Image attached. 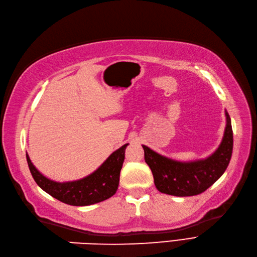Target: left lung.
<instances>
[{"label":"left lung","mask_w":257,"mask_h":257,"mask_svg":"<svg viewBox=\"0 0 257 257\" xmlns=\"http://www.w3.org/2000/svg\"><path fill=\"white\" fill-rule=\"evenodd\" d=\"M226 116L227 126L222 142L216 152L206 160L180 163L142 146L144 160L152 170L155 187L160 192L176 196L197 195L220 178L229 165L233 148L231 121L227 111Z\"/></svg>","instance_id":"1"}]
</instances>
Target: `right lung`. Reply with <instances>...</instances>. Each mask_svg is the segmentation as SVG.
Returning <instances> with one entry per match:
<instances>
[{"instance_id": "1", "label": "right lung", "mask_w": 257, "mask_h": 257, "mask_svg": "<svg viewBox=\"0 0 257 257\" xmlns=\"http://www.w3.org/2000/svg\"><path fill=\"white\" fill-rule=\"evenodd\" d=\"M127 146L128 144H124L113 154H110L108 159L93 174L80 180L63 183L45 178L32 165L28 154H26V156H27L30 173L37 185L42 190L58 201L69 205L85 206L107 200L116 193L119 185L120 170Z\"/></svg>"}]
</instances>
